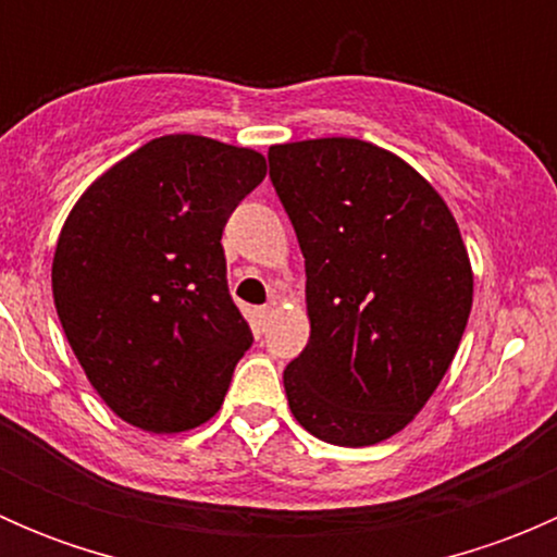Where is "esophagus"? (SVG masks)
<instances>
[{
    "label": "esophagus",
    "instance_id": "obj_1",
    "mask_svg": "<svg viewBox=\"0 0 557 557\" xmlns=\"http://www.w3.org/2000/svg\"><path fill=\"white\" fill-rule=\"evenodd\" d=\"M269 320H272V307H261V310H258V325H261V329H267Z\"/></svg>",
    "mask_w": 557,
    "mask_h": 557
}]
</instances>
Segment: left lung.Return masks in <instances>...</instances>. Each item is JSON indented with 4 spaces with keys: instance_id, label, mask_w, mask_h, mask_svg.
I'll return each mask as SVG.
<instances>
[{
    "instance_id": "1",
    "label": "left lung",
    "mask_w": 557,
    "mask_h": 557,
    "mask_svg": "<svg viewBox=\"0 0 557 557\" xmlns=\"http://www.w3.org/2000/svg\"><path fill=\"white\" fill-rule=\"evenodd\" d=\"M269 177L305 252L310 342L283 374L318 440H391L458 352L474 272L450 207L380 145L320 137L269 148Z\"/></svg>"
}]
</instances>
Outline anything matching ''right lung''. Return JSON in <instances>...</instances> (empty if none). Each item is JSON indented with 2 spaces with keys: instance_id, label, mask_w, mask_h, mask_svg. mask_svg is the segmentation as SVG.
Segmentation results:
<instances>
[{
  "instance_id": "add662e5",
  "label": "right lung",
  "mask_w": 557,
  "mask_h": 557,
  "mask_svg": "<svg viewBox=\"0 0 557 557\" xmlns=\"http://www.w3.org/2000/svg\"><path fill=\"white\" fill-rule=\"evenodd\" d=\"M263 177L258 150L170 134L99 174L66 215L55 312L88 383L134 429L180 434L221 409L252 345L221 234Z\"/></svg>"
}]
</instances>
